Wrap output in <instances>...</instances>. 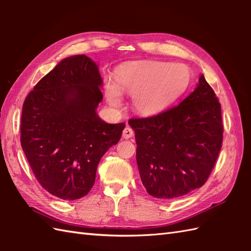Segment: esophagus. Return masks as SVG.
Wrapping results in <instances>:
<instances>
[{"instance_id": "34e87169", "label": "esophagus", "mask_w": 251, "mask_h": 251, "mask_svg": "<svg viewBox=\"0 0 251 251\" xmlns=\"http://www.w3.org/2000/svg\"><path fill=\"white\" fill-rule=\"evenodd\" d=\"M134 135H135V132L129 126H126L125 129L123 130V138H124V139H129V138L134 137Z\"/></svg>"}]
</instances>
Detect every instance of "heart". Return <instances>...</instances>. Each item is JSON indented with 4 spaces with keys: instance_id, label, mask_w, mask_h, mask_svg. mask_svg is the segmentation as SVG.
I'll return each instance as SVG.
<instances>
[{
    "instance_id": "1",
    "label": "heart",
    "mask_w": 251,
    "mask_h": 251,
    "mask_svg": "<svg viewBox=\"0 0 251 251\" xmlns=\"http://www.w3.org/2000/svg\"><path fill=\"white\" fill-rule=\"evenodd\" d=\"M190 71L183 65L164 61H131L115 71V82H106V101L114 109L122 105L119 90L132 97V106L142 115H155L175 102L190 82Z\"/></svg>"
}]
</instances>
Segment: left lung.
Listing matches in <instances>:
<instances>
[{
	"mask_svg": "<svg viewBox=\"0 0 251 251\" xmlns=\"http://www.w3.org/2000/svg\"><path fill=\"white\" fill-rule=\"evenodd\" d=\"M128 123L149 194L170 200L204 185L221 150L223 124L219 100L202 74L194 92L178 105Z\"/></svg>",
	"mask_w": 251,
	"mask_h": 251,
	"instance_id": "left-lung-1",
	"label": "left lung"
}]
</instances>
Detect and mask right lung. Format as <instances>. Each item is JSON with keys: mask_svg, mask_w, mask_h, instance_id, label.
<instances>
[{"mask_svg": "<svg viewBox=\"0 0 251 251\" xmlns=\"http://www.w3.org/2000/svg\"><path fill=\"white\" fill-rule=\"evenodd\" d=\"M101 85L90 58L71 56L40 79L24 102L21 147L39 183L61 200L88 194L101 157L125 128L96 113Z\"/></svg>", "mask_w": 251, "mask_h": 251, "instance_id": "1", "label": "right lung"}]
</instances>
